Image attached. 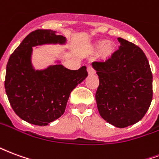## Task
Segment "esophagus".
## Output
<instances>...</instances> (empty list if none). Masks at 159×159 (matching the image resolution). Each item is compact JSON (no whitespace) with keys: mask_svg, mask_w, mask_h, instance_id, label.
I'll use <instances>...</instances> for the list:
<instances>
[{"mask_svg":"<svg viewBox=\"0 0 159 159\" xmlns=\"http://www.w3.org/2000/svg\"><path fill=\"white\" fill-rule=\"evenodd\" d=\"M88 73L89 74V75H92V74H94L95 73V70L93 69L92 66H88Z\"/></svg>","mask_w":159,"mask_h":159,"instance_id":"esophagus-1","label":"esophagus"}]
</instances>
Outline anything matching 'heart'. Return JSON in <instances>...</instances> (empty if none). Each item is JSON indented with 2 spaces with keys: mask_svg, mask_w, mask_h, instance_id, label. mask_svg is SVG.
<instances>
[{
  "mask_svg": "<svg viewBox=\"0 0 159 159\" xmlns=\"http://www.w3.org/2000/svg\"><path fill=\"white\" fill-rule=\"evenodd\" d=\"M97 47L100 48V55L103 59H107L110 57L113 52V45L109 42L100 41L97 43Z\"/></svg>",
  "mask_w": 159,
  "mask_h": 159,
  "instance_id": "obj_1",
  "label": "heart"
}]
</instances>
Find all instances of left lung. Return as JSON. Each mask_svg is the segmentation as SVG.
Here are the masks:
<instances>
[{"label": "left lung", "mask_w": 159, "mask_h": 159, "mask_svg": "<svg viewBox=\"0 0 159 159\" xmlns=\"http://www.w3.org/2000/svg\"><path fill=\"white\" fill-rule=\"evenodd\" d=\"M105 62H93L100 84L95 93L101 117L117 128L136 123L152 100V74L147 56L138 46L123 38Z\"/></svg>", "instance_id": "1"}]
</instances>
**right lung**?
I'll use <instances>...</instances> for the list:
<instances>
[{
  "instance_id": "obj_1",
  "label": "right lung",
  "mask_w": 159,
  "mask_h": 159,
  "mask_svg": "<svg viewBox=\"0 0 159 159\" xmlns=\"http://www.w3.org/2000/svg\"><path fill=\"white\" fill-rule=\"evenodd\" d=\"M66 37L51 30L30 33L15 49L7 65L5 89L10 105L21 119L45 126L61 117L70 92L88 76L86 66L72 70L62 65L36 70L31 64L32 48L65 44Z\"/></svg>"
}]
</instances>
